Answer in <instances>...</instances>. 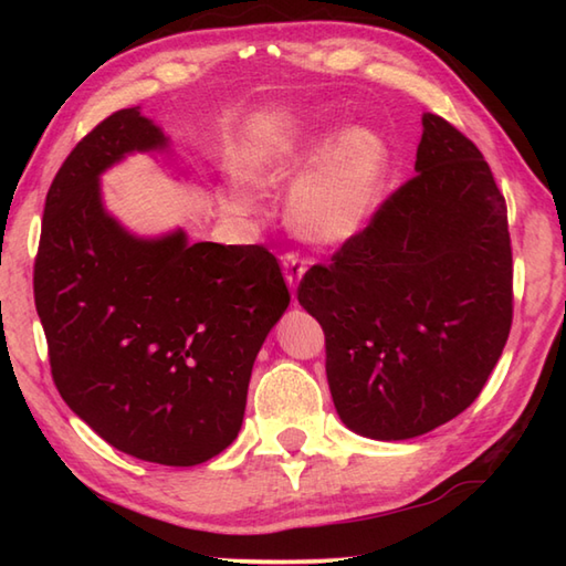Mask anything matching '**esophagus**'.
Listing matches in <instances>:
<instances>
[{
  "label": "esophagus",
  "mask_w": 566,
  "mask_h": 566,
  "mask_svg": "<svg viewBox=\"0 0 566 566\" xmlns=\"http://www.w3.org/2000/svg\"><path fill=\"white\" fill-rule=\"evenodd\" d=\"M282 270H284V280L286 286H290L292 292L298 290V284L304 280V272H306V260H302L296 255V252H286L282 258Z\"/></svg>",
  "instance_id": "1"
}]
</instances>
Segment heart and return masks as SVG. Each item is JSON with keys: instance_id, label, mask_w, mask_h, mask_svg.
I'll list each match as a JSON object with an SVG mask.
<instances>
[{"instance_id": "obj_1", "label": "heart", "mask_w": 566, "mask_h": 566, "mask_svg": "<svg viewBox=\"0 0 566 566\" xmlns=\"http://www.w3.org/2000/svg\"><path fill=\"white\" fill-rule=\"evenodd\" d=\"M298 175L290 191V221L311 243H345L375 216L384 179L389 172V148L377 130L345 126L331 134L321 109L290 122L262 126L238 155L235 172L245 185L276 187ZM226 213L248 216L255 199L240 182L221 189Z\"/></svg>"}]
</instances>
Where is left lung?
Segmentation results:
<instances>
[{"label": "left lung", "mask_w": 566, "mask_h": 566, "mask_svg": "<svg viewBox=\"0 0 566 566\" xmlns=\"http://www.w3.org/2000/svg\"><path fill=\"white\" fill-rule=\"evenodd\" d=\"M509 211L472 140L423 114L416 177L316 264L298 304L326 333L343 423L371 440L436 430L472 403L513 316Z\"/></svg>", "instance_id": "8db88e82"}]
</instances>
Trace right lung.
Listing matches in <instances>:
<instances>
[{
  "instance_id": "obj_1",
  "label": "right lung",
  "mask_w": 566,
  "mask_h": 566,
  "mask_svg": "<svg viewBox=\"0 0 566 566\" xmlns=\"http://www.w3.org/2000/svg\"><path fill=\"white\" fill-rule=\"evenodd\" d=\"M170 143L140 106L77 143L48 189L33 296L72 413L130 457L195 467L238 438L290 292L262 245L189 243L185 228L138 235L104 207L109 167Z\"/></svg>"
}]
</instances>
